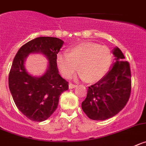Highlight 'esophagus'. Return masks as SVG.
<instances>
[{"label": "esophagus", "instance_id": "obj_1", "mask_svg": "<svg viewBox=\"0 0 146 146\" xmlns=\"http://www.w3.org/2000/svg\"><path fill=\"white\" fill-rule=\"evenodd\" d=\"M76 87H77V85H73V84L70 83L69 85V89H73V88H75Z\"/></svg>", "mask_w": 146, "mask_h": 146}]
</instances>
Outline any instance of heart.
<instances>
[{
	"label": "heart",
	"instance_id": "heart-1",
	"mask_svg": "<svg viewBox=\"0 0 146 146\" xmlns=\"http://www.w3.org/2000/svg\"><path fill=\"white\" fill-rule=\"evenodd\" d=\"M111 55L106 46L85 42L69 49V53H59L56 64L62 75L69 78L79 66L80 78L90 82H97L104 77L110 67Z\"/></svg>",
	"mask_w": 146,
	"mask_h": 146
}]
</instances>
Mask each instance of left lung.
Here are the masks:
<instances>
[{"label":"left lung","mask_w":146,"mask_h":146,"mask_svg":"<svg viewBox=\"0 0 146 146\" xmlns=\"http://www.w3.org/2000/svg\"><path fill=\"white\" fill-rule=\"evenodd\" d=\"M114 61L109 72L94 85L88 87L82 103L85 114L93 120L111 118L125 106L131 91L129 63L118 47L112 50Z\"/></svg>","instance_id":"8db88e82"}]
</instances>
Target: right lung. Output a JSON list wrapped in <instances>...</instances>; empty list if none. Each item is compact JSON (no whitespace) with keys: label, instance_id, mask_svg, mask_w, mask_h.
I'll return each instance as SVG.
<instances>
[{"label":"right lung","instance_id":"add662e5","mask_svg":"<svg viewBox=\"0 0 146 146\" xmlns=\"http://www.w3.org/2000/svg\"><path fill=\"white\" fill-rule=\"evenodd\" d=\"M64 45L57 37H39L21 47L12 63L9 76L11 94L19 110L28 119L42 121L57 109L59 97L69 89L66 80L58 74L56 56ZM38 53L49 61L47 69L40 76H33L25 68L29 54Z\"/></svg>","mask_w":146,"mask_h":146}]
</instances>
